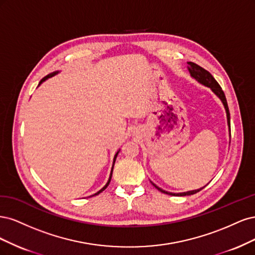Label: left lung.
<instances>
[{
	"label": "left lung",
	"mask_w": 255,
	"mask_h": 255,
	"mask_svg": "<svg viewBox=\"0 0 255 255\" xmlns=\"http://www.w3.org/2000/svg\"><path fill=\"white\" fill-rule=\"evenodd\" d=\"M188 64V71H190L191 73V76L194 77L196 80H198L200 84H202L203 86L210 88L213 92H214L219 98L220 101L223 102L224 106H225V109H226V112H227V120H228V125L230 127V112H229V107H228V103H227V98H226V95L223 91V89H221V87L219 86V84L217 83V81L215 80V78L212 76V74L210 72H208L207 70H204L203 68H201L200 65L196 64L194 62H187ZM151 184L157 188V190H159L160 192L164 193V194H167V195H172V196H190V195H194L196 193L200 192L202 188L204 187H201V188H198V190H195V191H188L186 193H169V192H166L162 190V188H160L159 186L155 185L154 183L151 182Z\"/></svg>",
	"instance_id": "left-lung-1"
}]
</instances>
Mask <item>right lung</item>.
I'll return each mask as SVG.
<instances>
[{"label": "right lung", "instance_id": "obj_1", "mask_svg": "<svg viewBox=\"0 0 255 255\" xmlns=\"http://www.w3.org/2000/svg\"><path fill=\"white\" fill-rule=\"evenodd\" d=\"M57 73H59L58 71H56V72H53V73H51V74H48V75H46L45 77H43L42 79H41L40 80V83H39V86L41 85V84H42L43 83V81H45L47 78H50V77H52V76H54V75H56V74ZM119 152H120V150L116 153V155H114V159H113V165H112V168H111V172H110V177H109V180H108V182H107L106 183V185L102 188V190L101 191H98L97 193H95L94 195H98V194H100V193H102L104 190H106V188H107V186H108L109 185V183H110V181H111V177H112V171H113V166H114V163H116V160H117V157H118V154H119ZM94 195H92V196H94ZM91 196V197H92Z\"/></svg>", "mask_w": 255, "mask_h": 255}]
</instances>
